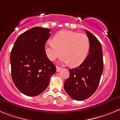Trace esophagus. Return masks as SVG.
<instances>
[{"label": "esophagus", "instance_id": "esophagus-1", "mask_svg": "<svg viewBox=\"0 0 120 120\" xmlns=\"http://www.w3.org/2000/svg\"><path fill=\"white\" fill-rule=\"evenodd\" d=\"M61 68L59 67V66H57V68H56V71H57V72L59 71H61Z\"/></svg>", "mask_w": 120, "mask_h": 120}]
</instances>
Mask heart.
I'll return each mask as SVG.
<instances>
[{"instance_id":"1","label":"heart","mask_w":120,"mask_h":120,"mask_svg":"<svg viewBox=\"0 0 120 120\" xmlns=\"http://www.w3.org/2000/svg\"><path fill=\"white\" fill-rule=\"evenodd\" d=\"M90 46V40L86 34L63 30L54 35L53 41H46L44 49L50 60H56L63 53L60 63L77 66L86 60Z\"/></svg>"}]
</instances>
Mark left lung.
<instances>
[{
    "instance_id": "1",
    "label": "left lung",
    "mask_w": 120,
    "mask_h": 120,
    "mask_svg": "<svg viewBox=\"0 0 120 120\" xmlns=\"http://www.w3.org/2000/svg\"><path fill=\"white\" fill-rule=\"evenodd\" d=\"M85 31L90 40L89 54L79 67L69 70V77L64 83L66 93L78 101L88 98L94 93L103 71L101 45L92 33Z\"/></svg>"
}]
</instances>
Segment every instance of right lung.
<instances>
[{"label": "right lung", "instance_id": "obj_1", "mask_svg": "<svg viewBox=\"0 0 120 120\" xmlns=\"http://www.w3.org/2000/svg\"><path fill=\"white\" fill-rule=\"evenodd\" d=\"M48 28L34 27L19 35L10 56L11 76L17 88L28 96H37L44 91L56 67L45 52L50 37Z\"/></svg>", "mask_w": 120, "mask_h": 120}]
</instances>
